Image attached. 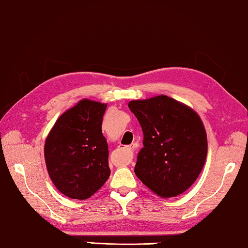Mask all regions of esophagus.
Returning <instances> with one entry per match:
<instances>
[{
  "label": "esophagus",
  "mask_w": 248,
  "mask_h": 248,
  "mask_svg": "<svg viewBox=\"0 0 248 248\" xmlns=\"http://www.w3.org/2000/svg\"><path fill=\"white\" fill-rule=\"evenodd\" d=\"M125 150H126V153H127V155H126V157H125V159H124V162L125 163H129L132 161V159H133V153H134V145H131V146H126L124 148Z\"/></svg>",
  "instance_id": "esophagus-1"
}]
</instances>
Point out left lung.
I'll return each mask as SVG.
<instances>
[{
    "instance_id": "left-lung-1",
    "label": "left lung",
    "mask_w": 248,
    "mask_h": 248,
    "mask_svg": "<svg viewBox=\"0 0 248 248\" xmlns=\"http://www.w3.org/2000/svg\"><path fill=\"white\" fill-rule=\"evenodd\" d=\"M128 108L144 133L135 174L160 197L184 193L201 174L207 157V135L201 117L164 94L133 100Z\"/></svg>"
}]
</instances>
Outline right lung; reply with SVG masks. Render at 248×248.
Returning a JSON list of instances; mask_svg holds the SVG:
<instances>
[{"label":"right lung","mask_w":248,"mask_h":248,"mask_svg":"<svg viewBox=\"0 0 248 248\" xmlns=\"http://www.w3.org/2000/svg\"><path fill=\"white\" fill-rule=\"evenodd\" d=\"M107 104L84 99L55 122L45 144L50 179L72 199H87L110 176L102 120Z\"/></svg>","instance_id":"1"}]
</instances>
